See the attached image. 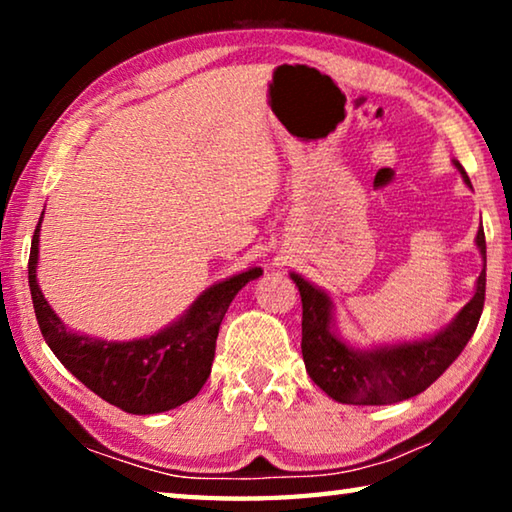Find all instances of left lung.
Segmentation results:
<instances>
[{"label": "left lung", "instance_id": "left-lung-1", "mask_svg": "<svg viewBox=\"0 0 512 512\" xmlns=\"http://www.w3.org/2000/svg\"><path fill=\"white\" fill-rule=\"evenodd\" d=\"M463 183L472 187L463 164L452 160ZM483 268L470 302L438 332L420 339L357 345L341 334L336 305L325 289L300 273H289L302 298V359L314 384L341 404L381 406L420 395L452 366L479 325L485 300V235L476 232Z\"/></svg>", "mask_w": 512, "mask_h": 512}]
</instances>
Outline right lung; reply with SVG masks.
<instances>
[{
  "instance_id": "right-lung-1",
  "label": "right lung",
  "mask_w": 512,
  "mask_h": 512,
  "mask_svg": "<svg viewBox=\"0 0 512 512\" xmlns=\"http://www.w3.org/2000/svg\"><path fill=\"white\" fill-rule=\"evenodd\" d=\"M42 219L45 212L33 232L29 289L40 332L58 361L101 400L133 415L164 413L196 397L212 372L225 311L248 282L264 273L262 268L250 266L214 282L155 334L133 341L97 339L67 327L42 296L38 284Z\"/></svg>"
}]
</instances>
